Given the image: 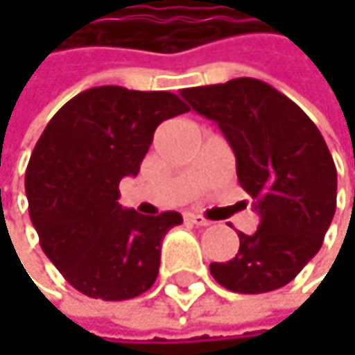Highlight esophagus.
I'll return each mask as SVG.
<instances>
[{"label": "esophagus", "mask_w": 355, "mask_h": 355, "mask_svg": "<svg viewBox=\"0 0 355 355\" xmlns=\"http://www.w3.org/2000/svg\"><path fill=\"white\" fill-rule=\"evenodd\" d=\"M184 222L195 224V226H209V224H211V222H209V220H205L203 216H197V214H191V211H187V214H184Z\"/></svg>", "instance_id": "obj_1"}]
</instances>
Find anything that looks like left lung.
Listing matches in <instances>:
<instances>
[{
  "mask_svg": "<svg viewBox=\"0 0 355 355\" xmlns=\"http://www.w3.org/2000/svg\"><path fill=\"white\" fill-rule=\"evenodd\" d=\"M180 94L222 129L261 218L254 234L239 232L230 261L209 265L214 279L239 294L284 288L319 252L337 205V171L320 131L296 103L254 78Z\"/></svg>",
  "mask_w": 355,
  "mask_h": 355,
  "instance_id": "1",
  "label": "left lung"
}]
</instances>
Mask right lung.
Returning <instances> with one entry per match:
<instances>
[{"instance_id":"right-lung-1","label":"right lung","mask_w":355,"mask_h":355,"mask_svg":"<svg viewBox=\"0 0 355 355\" xmlns=\"http://www.w3.org/2000/svg\"><path fill=\"white\" fill-rule=\"evenodd\" d=\"M173 92L98 86L55 112L28 168V214L40 248L82 294L131 300L148 292L178 211L141 216L119 205V182L135 177L156 127L187 112Z\"/></svg>"}]
</instances>
